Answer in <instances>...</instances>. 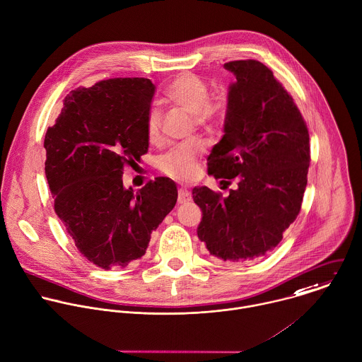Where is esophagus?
<instances>
[{
	"mask_svg": "<svg viewBox=\"0 0 362 362\" xmlns=\"http://www.w3.org/2000/svg\"><path fill=\"white\" fill-rule=\"evenodd\" d=\"M190 199H192V194L187 189H183V187L179 189V194H177V203L179 204H185V203L190 202Z\"/></svg>",
	"mask_w": 362,
	"mask_h": 362,
	"instance_id": "obj_1",
	"label": "esophagus"
}]
</instances>
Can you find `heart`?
Returning a JSON list of instances; mask_svg holds the SVG:
<instances>
[{
  "instance_id": "b5f03b06",
  "label": "heart",
  "mask_w": 362,
  "mask_h": 362,
  "mask_svg": "<svg viewBox=\"0 0 362 362\" xmlns=\"http://www.w3.org/2000/svg\"><path fill=\"white\" fill-rule=\"evenodd\" d=\"M165 98L183 112L192 115L193 125L199 129H210L223 117L226 100L221 95H209L207 83L190 73L175 77L165 88ZM162 115L159 110L151 108L145 117V134L151 144L160 141ZM203 144L199 141L176 146L162 155L158 160L159 170L175 180L187 182L197 175L199 156Z\"/></svg>"
}]
</instances>
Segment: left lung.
Masks as SVG:
<instances>
[{"label": "left lung", "instance_id": "8db88e82", "mask_svg": "<svg viewBox=\"0 0 362 362\" xmlns=\"http://www.w3.org/2000/svg\"><path fill=\"white\" fill-rule=\"evenodd\" d=\"M237 81L228 88L224 135L207 159L209 175L228 187L223 197L194 187L203 218L197 235L213 257L248 262L272 251L296 220L310 163L306 122L292 95L258 60L224 64Z\"/></svg>", "mask_w": 362, "mask_h": 362}]
</instances>
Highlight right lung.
<instances>
[{
    "mask_svg": "<svg viewBox=\"0 0 362 362\" xmlns=\"http://www.w3.org/2000/svg\"><path fill=\"white\" fill-rule=\"evenodd\" d=\"M149 78H110L71 90L49 127L45 173L54 211L83 257L103 269L125 268L146 252L151 234L177 200L173 180L156 177L134 193L127 165L148 152Z\"/></svg>",
    "mask_w": 362,
    "mask_h": 362,
    "instance_id": "right-lung-1",
    "label": "right lung"
}]
</instances>
